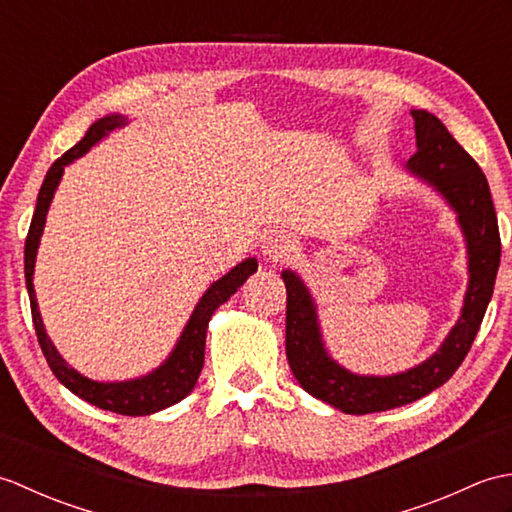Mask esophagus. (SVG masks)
<instances>
[{"label": "esophagus", "instance_id": "34e87169", "mask_svg": "<svg viewBox=\"0 0 512 512\" xmlns=\"http://www.w3.org/2000/svg\"><path fill=\"white\" fill-rule=\"evenodd\" d=\"M295 237L288 231H270L264 237V255H268L273 262H281V259H288L295 253Z\"/></svg>", "mask_w": 512, "mask_h": 512}]
</instances>
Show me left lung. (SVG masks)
Here are the masks:
<instances>
[{
	"label": "left lung",
	"instance_id": "left-lung-1",
	"mask_svg": "<svg viewBox=\"0 0 512 512\" xmlns=\"http://www.w3.org/2000/svg\"><path fill=\"white\" fill-rule=\"evenodd\" d=\"M418 151L407 162V171L436 189L451 209L469 253V288L458 323L453 325L440 350L427 361L394 376H358L332 361L321 339L317 306L301 277L284 270L286 284V356L299 385L343 413L387 411L409 405L447 383L469 354L480 330L502 255L497 215L480 165L466 154L440 118L427 110H413Z\"/></svg>",
	"mask_w": 512,
	"mask_h": 512
}]
</instances>
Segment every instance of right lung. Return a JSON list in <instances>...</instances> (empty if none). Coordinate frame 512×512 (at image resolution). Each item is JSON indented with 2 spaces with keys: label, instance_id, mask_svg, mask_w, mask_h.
<instances>
[{
  "label": "right lung",
  "instance_id": "right-lung-1",
  "mask_svg": "<svg viewBox=\"0 0 512 512\" xmlns=\"http://www.w3.org/2000/svg\"><path fill=\"white\" fill-rule=\"evenodd\" d=\"M125 123L127 118L121 114L99 118L79 143H76L70 151H65L59 160L52 162V167L46 173V180H43L39 189L35 215H32V222L28 228L24 266H26V288L30 297V312H32V323H35L37 341L52 369V374L57 376L59 383L68 387L72 394H76L99 409L121 413V416H149V413H156L160 409L176 405V402H180L184 396L191 394L195 383H198V376L204 365L206 328H209L213 312L220 308L224 301L231 299V295H235L237 288L255 273L257 259L248 257L242 264H237L231 273H226L222 279L213 281L211 288L204 292L202 299L198 301V306H195L187 328L182 330V336L178 339L176 347H173L169 358L151 374L143 378H134V380H123V383H99V380H92L88 376L79 374L74 367H70L63 361L61 354L57 352V347H54L52 341L48 339L46 328H43L41 314L37 308L35 286H32L39 239L43 233V224H46V215L50 209V202L54 198V191H57L61 182L63 167L70 165L72 160L81 158L83 154H88L92 145H96L101 138L110 134L112 129L123 127Z\"/></svg>",
  "mask_w": 512,
  "mask_h": 512
}]
</instances>
